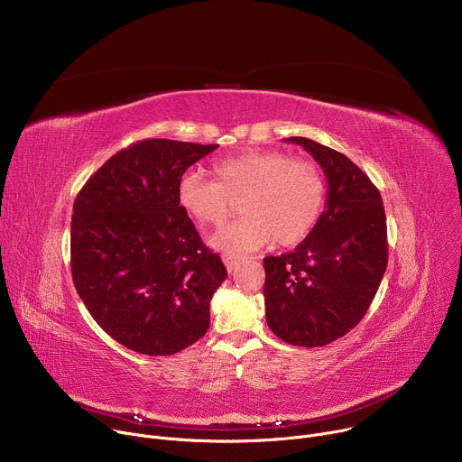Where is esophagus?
I'll use <instances>...</instances> for the list:
<instances>
[{"label": "esophagus", "instance_id": "obj_1", "mask_svg": "<svg viewBox=\"0 0 462 462\" xmlns=\"http://www.w3.org/2000/svg\"><path fill=\"white\" fill-rule=\"evenodd\" d=\"M223 261H225V265H226V271H228V273H234V271L239 267V261H237L236 257L225 255V257H223Z\"/></svg>", "mask_w": 462, "mask_h": 462}]
</instances>
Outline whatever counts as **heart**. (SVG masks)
I'll list each match as a JSON object with an SVG mask.
<instances>
[{"instance_id": "heart-1", "label": "heart", "mask_w": 462, "mask_h": 462, "mask_svg": "<svg viewBox=\"0 0 462 462\" xmlns=\"http://www.w3.org/2000/svg\"><path fill=\"white\" fill-rule=\"evenodd\" d=\"M212 168L217 180L186 171L177 184V199L193 221L208 226L223 225L241 199L245 216L210 241L225 254L239 255L269 241L296 245L323 214L327 180L312 161L274 150H250L217 159Z\"/></svg>"}]
</instances>
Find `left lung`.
<instances>
[{"label": "left lung", "instance_id": "obj_1", "mask_svg": "<svg viewBox=\"0 0 462 462\" xmlns=\"http://www.w3.org/2000/svg\"><path fill=\"white\" fill-rule=\"evenodd\" d=\"M325 171V210L314 230L289 254L263 259L271 331L287 344L321 347L367 312L387 267V226L378 188L344 153L305 137Z\"/></svg>", "mask_w": 462, "mask_h": 462}]
</instances>
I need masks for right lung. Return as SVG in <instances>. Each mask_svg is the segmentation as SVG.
Masks as SVG:
<instances>
[{
  "label": "right lung",
  "mask_w": 462,
  "mask_h": 462,
  "mask_svg": "<svg viewBox=\"0 0 462 462\" xmlns=\"http://www.w3.org/2000/svg\"><path fill=\"white\" fill-rule=\"evenodd\" d=\"M216 148L135 143L106 161L77 195L73 283L93 319L131 351L173 355L208 331L210 300L226 269L179 205L177 184Z\"/></svg>",
  "instance_id": "1"
}]
</instances>
